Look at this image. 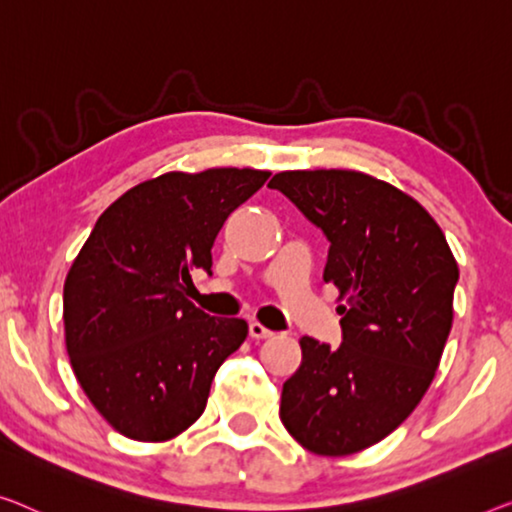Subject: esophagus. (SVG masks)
I'll return each instance as SVG.
<instances>
[{
  "mask_svg": "<svg viewBox=\"0 0 512 512\" xmlns=\"http://www.w3.org/2000/svg\"><path fill=\"white\" fill-rule=\"evenodd\" d=\"M248 331H250V338H257V340H264V338H273L271 329H266V326L262 322H250L248 324Z\"/></svg>",
  "mask_w": 512,
  "mask_h": 512,
  "instance_id": "1",
  "label": "esophagus"
}]
</instances>
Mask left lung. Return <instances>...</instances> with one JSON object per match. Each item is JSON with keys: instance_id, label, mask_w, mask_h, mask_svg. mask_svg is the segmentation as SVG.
Segmentation results:
<instances>
[{"instance_id": "8db88e82", "label": "left lung", "mask_w": 512, "mask_h": 512, "mask_svg": "<svg viewBox=\"0 0 512 512\" xmlns=\"http://www.w3.org/2000/svg\"><path fill=\"white\" fill-rule=\"evenodd\" d=\"M329 239L342 345L303 335L280 421L317 455H352L398 427L432 384L453 324L460 271L414 197L352 170L280 172L269 183Z\"/></svg>"}]
</instances>
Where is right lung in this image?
<instances>
[{"instance_id":"add662e5","label":"right lung","mask_w":512,"mask_h":512,"mask_svg":"<svg viewBox=\"0 0 512 512\" xmlns=\"http://www.w3.org/2000/svg\"><path fill=\"white\" fill-rule=\"evenodd\" d=\"M271 172H167L110 204L64 282L66 349L91 404L135 441H167L207 407L211 381L248 335L186 299L227 216Z\"/></svg>"}]
</instances>
